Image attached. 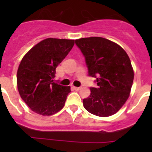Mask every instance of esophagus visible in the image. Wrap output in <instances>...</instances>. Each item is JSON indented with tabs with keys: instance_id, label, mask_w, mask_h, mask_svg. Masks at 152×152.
<instances>
[{
	"instance_id": "esophagus-1",
	"label": "esophagus",
	"mask_w": 152,
	"mask_h": 152,
	"mask_svg": "<svg viewBox=\"0 0 152 152\" xmlns=\"http://www.w3.org/2000/svg\"><path fill=\"white\" fill-rule=\"evenodd\" d=\"M73 88L75 90V91H79V90L81 89L80 87H73Z\"/></svg>"
}]
</instances>
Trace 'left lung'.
I'll return each instance as SVG.
<instances>
[{"mask_svg": "<svg viewBox=\"0 0 152 152\" xmlns=\"http://www.w3.org/2000/svg\"><path fill=\"white\" fill-rule=\"evenodd\" d=\"M75 44L85 58L88 75L97 84L83 100L84 108L97 116H112L129 96L134 79L129 57L118 44L102 37L79 39Z\"/></svg>", "mask_w": 152, "mask_h": 152, "instance_id": "obj_1", "label": "left lung"}]
</instances>
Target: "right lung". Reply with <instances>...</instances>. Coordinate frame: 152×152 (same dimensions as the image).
Masks as SVG:
<instances>
[{"instance_id": "right-lung-1", "label": "right lung", "mask_w": 152, "mask_h": 152, "mask_svg": "<svg viewBox=\"0 0 152 152\" xmlns=\"http://www.w3.org/2000/svg\"><path fill=\"white\" fill-rule=\"evenodd\" d=\"M75 40L48 38L33 47L17 70V88L31 110L51 116L63 108L70 87L53 81L58 64L72 50Z\"/></svg>"}]
</instances>
